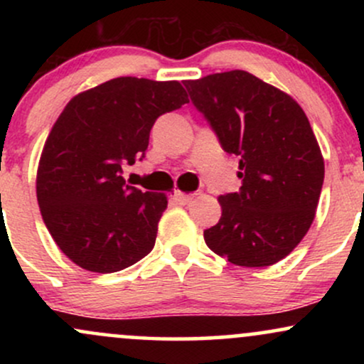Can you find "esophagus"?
Returning <instances> with one entry per match:
<instances>
[{"instance_id":"1","label":"esophagus","mask_w":364,"mask_h":364,"mask_svg":"<svg viewBox=\"0 0 364 364\" xmlns=\"http://www.w3.org/2000/svg\"><path fill=\"white\" fill-rule=\"evenodd\" d=\"M173 198H174V202L179 203V205H188V203L193 202V196L186 195V193H181V191H176Z\"/></svg>"}]
</instances>
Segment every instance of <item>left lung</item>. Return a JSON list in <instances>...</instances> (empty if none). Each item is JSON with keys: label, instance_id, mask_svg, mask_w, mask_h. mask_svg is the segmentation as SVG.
<instances>
[{"label": "left lung", "instance_id": "obj_1", "mask_svg": "<svg viewBox=\"0 0 364 364\" xmlns=\"http://www.w3.org/2000/svg\"><path fill=\"white\" fill-rule=\"evenodd\" d=\"M185 87L224 152L240 157V191L219 196L223 215L203 240L235 265H274L299 245L318 205L325 168L310 121L291 95L243 70Z\"/></svg>", "mask_w": 364, "mask_h": 364}]
</instances>
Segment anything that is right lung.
Listing matches in <instances>:
<instances>
[{
  "mask_svg": "<svg viewBox=\"0 0 364 364\" xmlns=\"http://www.w3.org/2000/svg\"><path fill=\"white\" fill-rule=\"evenodd\" d=\"M186 102L179 82L119 77L66 104L41 156L37 202L78 267L119 272L152 252L168 198L127 185L121 166L141 161L156 119Z\"/></svg>",
  "mask_w": 364,
  "mask_h": 364,
  "instance_id": "1",
  "label": "right lung"
}]
</instances>
